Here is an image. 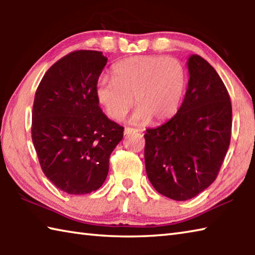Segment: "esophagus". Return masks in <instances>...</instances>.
Here are the masks:
<instances>
[{"mask_svg": "<svg viewBox=\"0 0 255 255\" xmlns=\"http://www.w3.org/2000/svg\"><path fill=\"white\" fill-rule=\"evenodd\" d=\"M140 129L138 128H131V127H126L124 130L125 135H129V133H132V132H139Z\"/></svg>", "mask_w": 255, "mask_h": 255, "instance_id": "1", "label": "esophagus"}]
</instances>
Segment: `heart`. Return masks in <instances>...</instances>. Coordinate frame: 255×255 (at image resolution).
<instances>
[{
    "instance_id": "1",
    "label": "heart",
    "mask_w": 255,
    "mask_h": 255,
    "mask_svg": "<svg viewBox=\"0 0 255 255\" xmlns=\"http://www.w3.org/2000/svg\"><path fill=\"white\" fill-rule=\"evenodd\" d=\"M187 86V72L178 58L161 55H138L112 67V79L101 76L96 97L108 117L120 122L133 106L131 122L161 123L176 114Z\"/></svg>"
}]
</instances>
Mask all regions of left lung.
Here are the masks:
<instances>
[{"label":"left lung","mask_w":255,"mask_h":255,"mask_svg":"<svg viewBox=\"0 0 255 255\" xmlns=\"http://www.w3.org/2000/svg\"><path fill=\"white\" fill-rule=\"evenodd\" d=\"M188 67L180 109L144 135L148 180L158 193L178 201L191 199L214 182L232 135L231 98L217 72L198 55L189 58Z\"/></svg>","instance_id":"obj_1"}]
</instances>
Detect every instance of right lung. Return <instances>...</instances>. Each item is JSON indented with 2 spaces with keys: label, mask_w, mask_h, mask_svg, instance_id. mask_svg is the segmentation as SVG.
Segmentation results:
<instances>
[{
  "label": "right lung",
  "mask_w": 255,
  "mask_h": 255,
  "mask_svg": "<svg viewBox=\"0 0 255 255\" xmlns=\"http://www.w3.org/2000/svg\"><path fill=\"white\" fill-rule=\"evenodd\" d=\"M106 64L101 51H72L45 73L34 94V149L45 175L68 195L101 187L124 137V127L108 119L96 97Z\"/></svg>",
  "instance_id": "1"
}]
</instances>
